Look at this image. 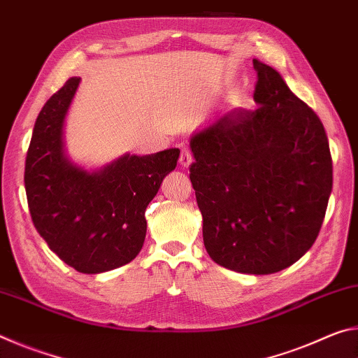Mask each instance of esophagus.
<instances>
[{
	"instance_id": "1",
	"label": "esophagus",
	"mask_w": 358,
	"mask_h": 358,
	"mask_svg": "<svg viewBox=\"0 0 358 358\" xmlns=\"http://www.w3.org/2000/svg\"><path fill=\"white\" fill-rule=\"evenodd\" d=\"M192 162V153L189 148H181V155H180V166L181 167H189Z\"/></svg>"
}]
</instances>
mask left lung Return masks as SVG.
Returning <instances> with one entry per match:
<instances>
[{
	"label": "left lung",
	"instance_id": "8db88e82",
	"mask_svg": "<svg viewBox=\"0 0 358 358\" xmlns=\"http://www.w3.org/2000/svg\"><path fill=\"white\" fill-rule=\"evenodd\" d=\"M256 110L238 108L191 137L189 178L203 217V245L224 268L271 275L316 241L333 185L325 129L259 59Z\"/></svg>",
	"mask_w": 358,
	"mask_h": 358
}]
</instances>
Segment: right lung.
<instances>
[{
    "label": "right lung",
    "instance_id": "obj_1",
    "mask_svg": "<svg viewBox=\"0 0 358 358\" xmlns=\"http://www.w3.org/2000/svg\"><path fill=\"white\" fill-rule=\"evenodd\" d=\"M80 83L71 77L45 102L34 123L25 162V189L36 230L57 256L80 273L98 275L141 252L145 210L177 167L178 148L126 153L88 171L71 161L64 121Z\"/></svg>",
    "mask_w": 358,
    "mask_h": 358
}]
</instances>
